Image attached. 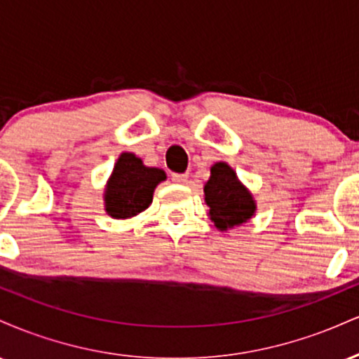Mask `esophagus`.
Wrapping results in <instances>:
<instances>
[{"label": "esophagus", "instance_id": "1", "mask_svg": "<svg viewBox=\"0 0 359 359\" xmlns=\"http://www.w3.org/2000/svg\"><path fill=\"white\" fill-rule=\"evenodd\" d=\"M189 179V174H174L172 175V180H174L175 184H185Z\"/></svg>", "mask_w": 359, "mask_h": 359}]
</instances>
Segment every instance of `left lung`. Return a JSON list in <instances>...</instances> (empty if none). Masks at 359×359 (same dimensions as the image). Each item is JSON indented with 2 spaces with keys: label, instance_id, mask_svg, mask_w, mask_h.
<instances>
[{
  "label": "left lung",
  "instance_id": "obj_1",
  "mask_svg": "<svg viewBox=\"0 0 359 359\" xmlns=\"http://www.w3.org/2000/svg\"><path fill=\"white\" fill-rule=\"evenodd\" d=\"M204 201L209 205V219L219 231L245 224L257 212L253 194L226 162H216L211 167V177L204 184Z\"/></svg>",
  "mask_w": 359,
  "mask_h": 359
}]
</instances>
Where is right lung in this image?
<instances>
[{"instance_id":"add662e5","label":"right lung","mask_w":359,"mask_h":359,"mask_svg":"<svg viewBox=\"0 0 359 359\" xmlns=\"http://www.w3.org/2000/svg\"><path fill=\"white\" fill-rule=\"evenodd\" d=\"M167 180L162 168L147 167L131 151H123L104 185V211L113 219H131L154 201L156 185Z\"/></svg>"}]
</instances>
